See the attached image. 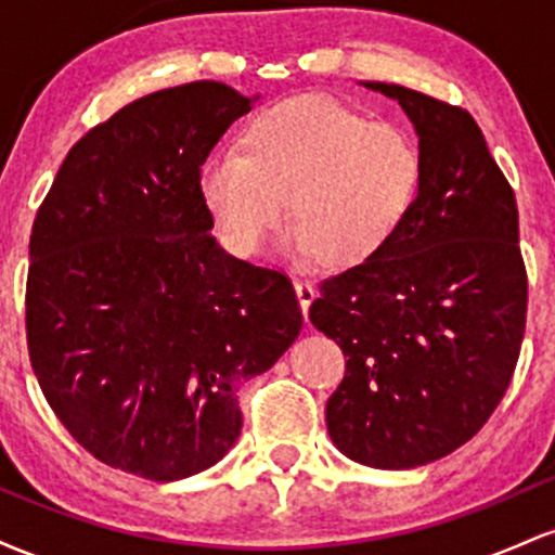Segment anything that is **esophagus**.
I'll return each instance as SVG.
<instances>
[{
	"label": "esophagus",
	"instance_id": "obj_1",
	"mask_svg": "<svg viewBox=\"0 0 555 555\" xmlns=\"http://www.w3.org/2000/svg\"><path fill=\"white\" fill-rule=\"evenodd\" d=\"M295 292H297V299H299V308H302V315L308 318V310H310V302L315 299V289L313 284L305 282V279H295Z\"/></svg>",
	"mask_w": 555,
	"mask_h": 555
}]
</instances>
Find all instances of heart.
Masks as SVG:
<instances>
[{
	"label": "heart",
	"mask_w": 555,
	"mask_h": 555,
	"mask_svg": "<svg viewBox=\"0 0 555 555\" xmlns=\"http://www.w3.org/2000/svg\"><path fill=\"white\" fill-rule=\"evenodd\" d=\"M423 184L417 143L328 95H292L245 125L240 151L203 162L201 195L237 256H258L289 201L284 247L352 269L386 250L406 224Z\"/></svg>",
	"instance_id": "1"
}]
</instances>
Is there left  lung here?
I'll return each instance as SVG.
<instances>
[{
  "instance_id": "8db88e82",
  "label": "left lung",
  "mask_w": 555,
  "mask_h": 555,
  "mask_svg": "<svg viewBox=\"0 0 555 555\" xmlns=\"http://www.w3.org/2000/svg\"><path fill=\"white\" fill-rule=\"evenodd\" d=\"M417 132L423 184L380 256L326 279L310 321L347 358L326 404L349 460L412 469L467 443L506 393L527 318L512 184L464 109L388 82Z\"/></svg>"
}]
</instances>
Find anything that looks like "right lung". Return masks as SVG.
<instances>
[{"mask_svg": "<svg viewBox=\"0 0 555 555\" xmlns=\"http://www.w3.org/2000/svg\"><path fill=\"white\" fill-rule=\"evenodd\" d=\"M258 95L195 80L69 149L30 232L25 328L43 397L95 460L171 482L224 460L240 386L302 328L284 273L211 234L201 167Z\"/></svg>", "mask_w": 555, "mask_h": 555, "instance_id": "1", "label": "right lung"}]
</instances>
